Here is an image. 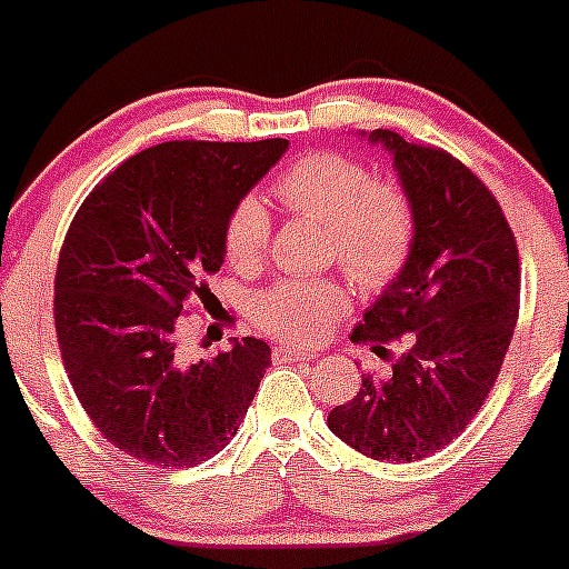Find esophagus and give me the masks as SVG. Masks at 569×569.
Segmentation results:
<instances>
[{"mask_svg": "<svg viewBox=\"0 0 569 569\" xmlns=\"http://www.w3.org/2000/svg\"><path fill=\"white\" fill-rule=\"evenodd\" d=\"M310 352L307 349H296V347H276L273 349V361L276 363H293V361H310Z\"/></svg>", "mask_w": 569, "mask_h": 569, "instance_id": "esophagus-1", "label": "esophagus"}]
</instances>
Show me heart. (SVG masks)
<instances>
[{
  "label": "heart",
  "instance_id": "1",
  "mask_svg": "<svg viewBox=\"0 0 569 569\" xmlns=\"http://www.w3.org/2000/svg\"><path fill=\"white\" fill-rule=\"evenodd\" d=\"M288 211L330 226L332 253L361 284L392 279L409 257L415 220L409 200L369 166L341 152H312L276 180ZM270 217L259 197H242L226 222V250L237 268L262 262ZM347 310V293L330 279H288L257 296L253 316L288 341H312Z\"/></svg>",
  "mask_w": 569,
  "mask_h": 569
}]
</instances>
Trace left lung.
<instances>
[{"label": "left lung", "mask_w": 569, "mask_h": 569, "mask_svg": "<svg viewBox=\"0 0 569 569\" xmlns=\"http://www.w3.org/2000/svg\"><path fill=\"white\" fill-rule=\"evenodd\" d=\"M358 134L392 158L415 237L352 338L383 352L380 343L409 332L411 347L389 378H363L327 426L372 460H423L468 429L499 378L519 319V250L499 202L468 166L389 129Z\"/></svg>", "instance_id": "obj_1"}]
</instances>
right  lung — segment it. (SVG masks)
<instances>
[{"mask_svg": "<svg viewBox=\"0 0 569 569\" xmlns=\"http://www.w3.org/2000/svg\"><path fill=\"white\" fill-rule=\"evenodd\" d=\"M288 140H171L81 202L56 270V336L96 429L134 460L191 468L237 435L270 367L262 338L186 361L177 316L226 262V222Z\"/></svg>", "mask_w": 569, "mask_h": 569, "instance_id": "obj_1", "label": "right lung"}]
</instances>
